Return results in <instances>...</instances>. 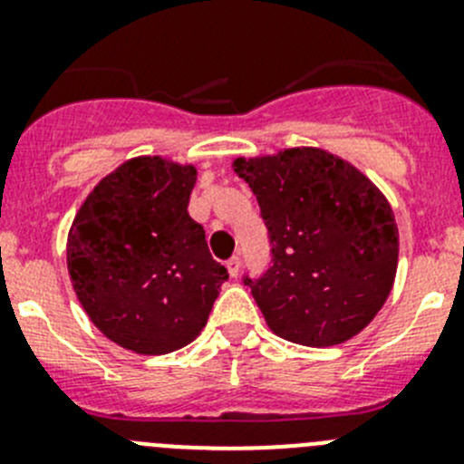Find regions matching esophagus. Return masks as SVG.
<instances>
[{
    "instance_id": "obj_1",
    "label": "esophagus",
    "mask_w": 464,
    "mask_h": 464,
    "mask_svg": "<svg viewBox=\"0 0 464 464\" xmlns=\"http://www.w3.org/2000/svg\"><path fill=\"white\" fill-rule=\"evenodd\" d=\"M227 269H228V276H231V278H237V276H240V258H237V256H233V258L227 262Z\"/></svg>"
}]
</instances>
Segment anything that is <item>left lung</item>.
<instances>
[{"instance_id":"obj_1","label":"left lung","mask_w":464,"mask_h":464,"mask_svg":"<svg viewBox=\"0 0 464 464\" xmlns=\"http://www.w3.org/2000/svg\"><path fill=\"white\" fill-rule=\"evenodd\" d=\"M274 245L271 266L251 283L274 334L310 348L353 339L386 303L400 231L382 190L321 148H285L233 159Z\"/></svg>"}]
</instances>
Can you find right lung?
I'll list each match as a JSON object with an SVG mask.
<instances>
[{
    "mask_svg": "<svg viewBox=\"0 0 464 464\" xmlns=\"http://www.w3.org/2000/svg\"><path fill=\"white\" fill-rule=\"evenodd\" d=\"M193 163L128 159L78 208L67 237L73 292L93 325L121 348L168 354L199 336L227 269L188 215Z\"/></svg>",
    "mask_w": 464,
    "mask_h": 464,
    "instance_id": "right-lung-1",
    "label": "right lung"
}]
</instances>
